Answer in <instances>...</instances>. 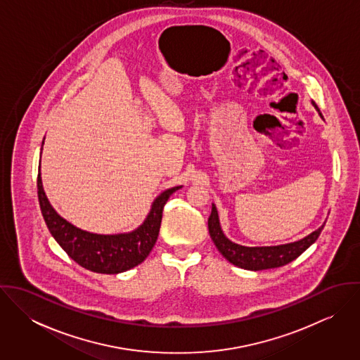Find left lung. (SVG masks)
Listing matches in <instances>:
<instances>
[{"instance_id": "obj_1", "label": "left lung", "mask_w": 360, "mask_h": 360, "mask_svg": "<svg viewBox=\"0 0 360 360\" xmlns=\"http://www.w3.org/2000/svg\"><path fill=\"white\" fill-rule=\"evenodd\" d=\"M313 106L317 109L316 103ZM319 112V109H317ZM321 116V113L319 112ZM323 117V116H321ZM324 224L310 233L302 240L290 243V244H283V245H273V247H244L240 244L233 243L229 240L221 227H220V220H219V213L214 204H212V212L207 219V229L212 241L214 243L216 248L219 252L226 257L230 263L234 266H238L245 270H264V269H274V267H281L294 259L304 254L309 247L319 238Z\"/></svg>"}]
</instances>
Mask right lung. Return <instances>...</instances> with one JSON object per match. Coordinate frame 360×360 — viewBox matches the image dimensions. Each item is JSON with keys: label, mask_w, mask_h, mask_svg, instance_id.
Wrapping results in <instances>:
<instances>
[{"label": "right lung", "mask_w": 360, "mask_h": 360, "mask_svg": "<svg viewBox=\"0 0 360 360\" xmlns=\"http://www.w3.org/2000/svg\"><path fill=\"white\" fill-rule=\"evenodd\" d=\"M40 166L37 176L39 202L52 237L82 267L103 274H117L133 269L146 260L158 240L163 206L174 191L183 187L177 186L162 191L155 198L144 221L133 231L97 234L76 227L52 207L43 188Z\"/></svg>", "instance_id": "right-lung-1"}]
</instances>
